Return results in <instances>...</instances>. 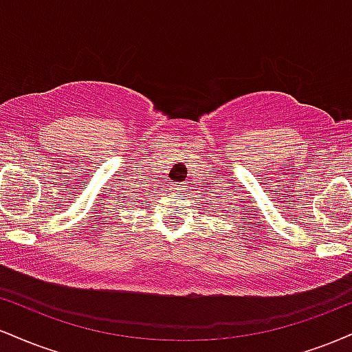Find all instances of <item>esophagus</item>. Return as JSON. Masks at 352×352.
I'll use <instances>...</instances> for the list:
<instances>
[{"label": "esophagus", "mask_w": 352, "mask_h": 352, "mask_svg": "<svg viewBox=\"0 0 352 352\" xmlns=\"http://www.w3.org/2000/svg\"><path fill=\"white\" fill-rule=\"evenodd\" d=\"M170 188L173 190V192H182V190H185V184H179V182H173V184L170 185Z\"/></svg>", "instance_id": "esophagus-1"}]
</instances>
